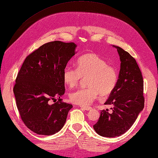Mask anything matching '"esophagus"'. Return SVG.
I'll return each mask as SVG.
<instances>
[{"label": "esophagus", "mask_w": 158, "mask_h": 158, "mask_svg": "<svg viewBox=\"0 0 158 158\" xmlns=\"http://www.w3.org/2000/svg\"><path fill=\"white\" fill-rule=\"evenodd\" d=\"M81 107H82V108H83L85 110H87V111H89V110H91V109H92V107H89V106H80Z\"/></svg>", "instance_id": "obj_1"}]
</instances>
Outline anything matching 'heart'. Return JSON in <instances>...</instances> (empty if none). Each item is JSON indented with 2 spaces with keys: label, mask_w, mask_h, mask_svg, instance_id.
<instances>
[{
  "label": "heart",
  "mask_w": 158,
  "mask_h": 158,
  "mask_svg": "<svg viewBox=\"0 0 158 158\" xmlns=\"http://www.w3.org/2000/svg\"><path fill=\"white\" fill-rule=\"evenodd\" d=\"M76 68L66 67L63 73L64 83L73 87L81 79L87 77V88L79 89L71 93L69 98L72 102L88 106L98 98L99 93L107 95L114 90L118 81L116 69L107 64L106 60L94 53H88L77 60Z\"/></svg>",
  "instance_id": "b5f03b06"
}]
</instances>
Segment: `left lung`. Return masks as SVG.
I'll use <instances>...</instances> for the list:
<instances>
[{"label": "left lung", "instance_id": "8db88e82", "mask_svg": "<svg viewBox=\"0 0 158 158\" xmlns=\"http://www.w3.org/2000/svg\"><path fill=\"white\" fill-rule=\"evenodd\" d=\"M117 48L121 61L118 79L105 103L112 108L101 111L94 128L97 133L107 137H118L129 129L144 107L143 80L135 59L119 47Z\"/></svg>", "mask_w": 158, "mask_h": 158}]
</instances>
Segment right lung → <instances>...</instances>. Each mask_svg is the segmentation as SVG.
Returning a JSON list of instances; mask_svg holds the SVG:
<instances>
[{"mask_svg": "<svg viewBox=\"0 0 158 158\" xmlns=\"http://www.w3.org/2000/svg\"><path fill=\"white\" fill-rule=\"evenodd\" d=\"M76 47L59 40L44 44L27 56L17 75L13 92L18 110L26 126L39 135L59 132L73 107L60 98L64 94L63 71Z\"/></svg>", "mask_w": 158, "mask_h": 158, "instance_id": "right-lung-1", "label": "right lung"}]
</instances>
